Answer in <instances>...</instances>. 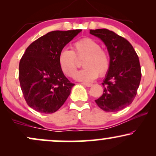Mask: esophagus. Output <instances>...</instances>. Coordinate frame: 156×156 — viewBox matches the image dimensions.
Instances as JSON below:
<instances>
[{"label":"esophagus","instance_id":"1","mask_svg":"<svg viewBox=\"0 0 156 156\" xmlns=\"http://www.w3.org/2000/svg\"><path fill=\"white\" fill-rule=\"evenodd\" d=\"M83 85L85 86V87H92L93 84L92 83H83Z\"/></svg>","mask_w":156,"mask_h":156}]
</instances>
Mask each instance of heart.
<instances>
[{"label":"heart","instance_id":"1","mask_svg":"<svg viewBox=\"0 0 156 156\" xmlns=\"http://www.w3.org/2000/svg\"><path fill=\"white\" fill-rule=\"evenodd\" d=\"M78 59H82L83 68L78 71L76 78L81 81H92L98 74L103 76L110 67V57L94 39L83 38L73 44L72 51L63 49L58 55V64L64 75L74 77L78 68Z\"/></svg>","mask_w":156,"mask_h":156}]
</instances>
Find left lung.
Masks as SVG:
<instances>
[{
  "mask_svg": "<svg viewBox=\"0 0 156 156\" xmlns=\"http://www.w3.org/2000/svg\"><path fill=\"white\" fill-rule=\"evenodd\" d=\"M89 32L104 42L110 56V67L102 83L103 94L95 102L105 112L120 111L131 104L137 94L141 78L139 57L131 44L114 31L100 28Z\"/></svg>",
  "mask_w": 156,
  "mask_h": 156,
  "instance_id": "obj_1",
  "label": "left lung"
}]
</instances>
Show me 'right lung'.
I'll return each mask as SVG.
<instances>
[{"mask_svg":"<svg viewBox=\"0 0 156 156\" xmlns=\"http://www.w3.org/2000/svg\"><path fill=\"white\" fill-rule=\"evenodd\" d=\"M80 31H51L27 48L20 62L19 80L25 100L31 108L52 114L67 99L75 84L61 69L58 55Z\"/></svg>","mask_w":156,"mask_h":156,"instance_id":"obj_1","label":"right lung"}]
</instances>
